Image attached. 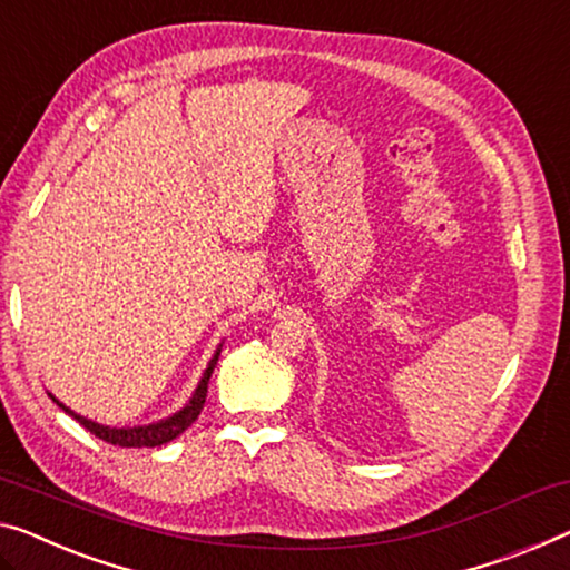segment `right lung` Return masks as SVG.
I'll return each instance as SVG.
<instances>
[{
    "label": "right lung",
    "mask_w": 570,
    "mask_h": 570,
    "mask_svg": "<svg viewBox=\"0 0 570 570\" xmlns=\"http://www.w3.org/2000/svg\"><path fill=\"white\" fill-rule=\"evenodd\" d=\"M217 358H219V347H217V353L212 355V361H209L207 371H204V376L199 381L197 392L191 394L189 404H186L184 410H178L168 420H160V422H153V424H140V428H107V424L91 422L87 417H81V414L71 412L66 404L58 402L53 394H50V399H53V402L61 406L66 414H71L76 422L83 424V428H87L91 435H97L99 440H105V443H109V445H120V448H156V445H166V443H171L174 438L181 435L186 428H191V422L199 417V412H202V406H204V399H207L209 376H212V371H215V366H217Z\"/></svg>",
    "instance_id": "right-lung-1"
}]
</instances>
